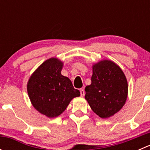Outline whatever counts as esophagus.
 Segmentation results:
<instances>
[{"instance_id": "obj_1", "label": "esophagus", "mask_w": 150, "mask_h": 150, "mask_svg": "<svg viewBox=\"0 0 150 150\" xmlns=\"http://www.w3.org/2000/svg\"><path fill=\"white\" fill-rule=\"evenodd\" d=\"M80 92H81V96H84L85 92H84L83 89V88L80 89Z\"/></svg>"}]
</instances>
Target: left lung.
<instances>
[{"mask_svg": "<svg viewBox=\"0 0 150 150\" xmlns=\"http://www.w3.org/2000/svg\"><path fill=\"white\" fill-rule=\"evenodd\" d=\"M91 84L85 88V99L91 110L102 118L120 111L128 96V82L117 64L110 60L94 64Z\"/></svg>", "mask_w": 150, "mask_h": 150, "instance_id": "obj_1", "label": "left lung"}]
</instances>
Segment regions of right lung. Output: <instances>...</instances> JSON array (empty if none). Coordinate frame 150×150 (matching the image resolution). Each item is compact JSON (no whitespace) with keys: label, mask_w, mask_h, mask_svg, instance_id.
Returning <instances> with one entry per match:
<instances>
[{"label":"right lung","mask_w":150,"mask_h":150,"mask_svg":"<svg viewBox=\"0 0 150 150\" xmlns=\"http://www.w3.org/2000/svg\"><path fill=\"white\" fill-rule=\"evenodd\" d=\"M62 67L57 58L48 59L33 72L27 86L33 106L48 117L61 115L71 100L81 95L70 80L61 74Z\"/></svg>","instance_id":"1"}]
</instances>
